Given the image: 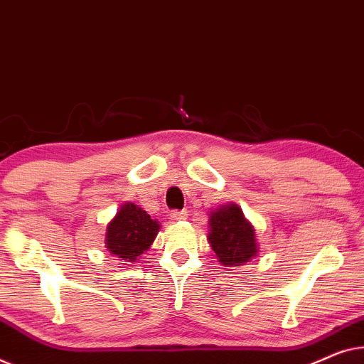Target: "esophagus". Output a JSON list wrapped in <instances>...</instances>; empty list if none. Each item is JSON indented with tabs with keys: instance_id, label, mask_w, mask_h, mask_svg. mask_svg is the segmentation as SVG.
Instances as JSON below:
<instances>
[{
	"instance_id": "34e87169",
	"label": "esophagus",
	"mask_w": 364,
	"mask_h": 364,
	"mask_svg": "<svg viewBox=\"0 0 364 364\" xmlns=\"http://www.w3.org/2000/svg\"><path fill=\"white\" fill-rule=\"evenodd\" d=\"M188 218V214H186V211H171L170 213V219H173V221H184V219Z\"/></svg>"
}]
</instances>
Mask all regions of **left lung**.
I'll return each instance as SVG.
<instances>
[{
	"label": "left lung",
	"mask_w": 364,
	"mask_h": 364,
	"mask_svg": "<svg viewBox=\"0 0 364 364\" xmlns=\"http://www.w3.org/2000/svg\"><path fill=\"white\" fill-rule=\"evenodd\" d=\"M208 242L224 267H239L259 254L252 223L235 203L221 204L209 213Z\"/></svg>",
	"instance_id": "left-lung-1"
}]
</instances>
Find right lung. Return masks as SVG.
I'll use <instances>...</instances> for the list:
<instances>
[{
    "label": "right lung",
    "mask_w": 364,
    "mask_h": 364,
    "mask_svg": "<svg viewBox=\"0 0 364 364\" xmlns=\"http://www.w3.org/2000/svg\"><path fill=\"white\" fill-rule=\"evenodd\" d=\"M161 224L138 204L124 203L107 224L105 247L124 262H135L153 245Z\"/></svg>",
    "instance_id": "obj_1"
}]
</instances>
